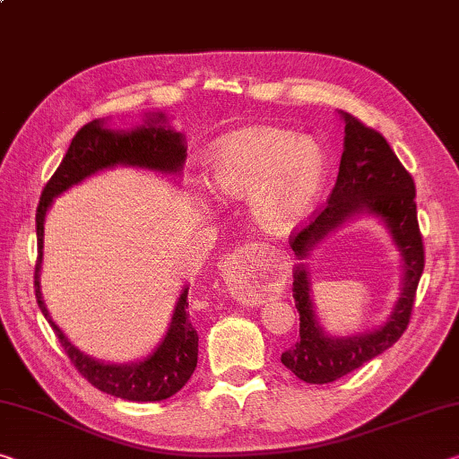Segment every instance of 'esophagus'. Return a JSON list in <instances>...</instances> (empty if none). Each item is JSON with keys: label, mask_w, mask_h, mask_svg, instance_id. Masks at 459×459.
Masks as SVG:
<instances>
[{"label": "esophagus", "mask_w": 459, "mask_h": 459, "mask_svg": "<svg viewBox=\"0 0 459 459\" xmlns=\"http://www.w3.org/2000/svg\"><path fill=\"white\" fill-rule=\"evenodd\" d=\"M237 277L239 278L238 281L236 280ZM229 281H230V288H229L230 294L235 296L238 302H243V304H257L259 302V296L255 294V290L251 288V283L243 281L241 275L232 273L230 278H229Z\"/></svg>", "instance_id": "1"}]
</instances>
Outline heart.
<instances>
[{"instance_id":"b5f03b06","label":"heart","mask_w":459,"mask_h":459,"mask_svg":"<svg viewBox=\"0 0 459 459\" xmlns=\"http://www.w3.org/2000/svg\"><path fill=\"white\" fill-rule=\"evenodd\" d=\"M208 176L224 198H247L251 221L283 235L307 218L326 178V155L308 136L278 126L224 134L208 152Z\"/></svg>"}]
</instances>
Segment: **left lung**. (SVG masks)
I'll return each instance as SVG.
<instances>
[{
  "mask_svg": "<svg viewBox=\"0 0 459 459\" xmlns=\"http://www.w3.org/2000/svg\"><path fill=\"white\" fill-rule=\"evenodd\" d=\"M345 125L343 155L329 204L307 229L292 237L294 302L300 315V341L281 353V363L308 384H329L377 358L400 339L411 321L417 286L425 267L423 238L417 222L414 181L380 133L341 112ZM361 215L376 217L389 230L403 272L399 300L374 330L353 335L326 333L316 315L306 259L309 253Z\"/></svg>",
  "mask_w": 459,
  "mask_h": 459,
  "instance_id": "1",
  "label": "left lung"
}]
</instances>
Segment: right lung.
Instances as JSON below:
<instances>
[{
  "instance_id": "obj_1",
  "label": "right lung",
  "mask_w": 459,
  "mask_h": 459,
  "mask_svg": "<svg viewBox=\"0 0 459 459\" xmlns=\"http://www.w3.org/2000/svg\"><path fill=\"white\" fill-rule=\"evenodd\" d=\"M165 112L143 114L141 125L126 130L110 126V118L93 120L73 138L67 155L59 169L50 178L40 195L36 210V238H39V261L34 273V292L39 308L59 337L69 359L91 386L106 394L133 400V403H157L176 394L190 380L198 363V333L187 315V286L181 288L169 326L161 341L141 359L114 363L96 359L82 351L53 321L40 290L42 261H45V222L55 198L71 187L114 167H133L157 173V176L179 179L184 171L187 144L186 134L169 125Z\"/></svg>"
}]
</instances>
